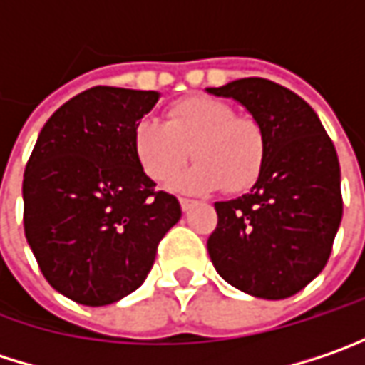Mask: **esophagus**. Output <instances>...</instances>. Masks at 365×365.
<instances>
[{
  "instance_id": "34e87169",
  "label": "esophagus",
  "mask_w": 365,
  "mask_h": 365,
  "mask_svg": "<svg viewBox=\"0 0 365 365\" xmlns=\"http://www.w3.org/2000/svg\"><path fill=\"white\" fill-rule=\"evenodd\" d=\"M180 204H182V210H190V208L196 204V200H190V198H180Z\"/></svg>"
}]
</instances>
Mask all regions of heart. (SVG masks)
Masks as SVG:
<instances>
[{
    "label": "heart",
    "mask_w": 365,
    "mask_h": 365,
    "mask_svg": "<svg viewBox=\"0 0 365 365\" xmlns=\"http://www.w3.org/2000/svg\"><path fill=\"white\" fill-rule=\"evenodd\" d=\"M132 142L140 167L159 183L173 180L192 150L198 163L175 182V187L187 192L219 187L229 194L244 192L258 180L267 155L262 125L250 115H235L231 105L210 97L173 103L165 123L140 119Z\"/></svg>",
    "instance_id": "heart-1"
}]
</instances>
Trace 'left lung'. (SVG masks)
<instances>
[{
	"instance_id": "1",
	"label": "left lung",
	"mask_w": 365,
	"mask_h": 365,
	"mask_svg": "<svg viewBox=\"0 0 365 365\" xmlns=\"http://www.w3.org/2000/svg\"><path fill=\"white\" fill-rule=\"evenodd\" d=\"M210 95L240 101L267 136L258 182L235 200L215 202L208 254L229 285L283 299L324 268L343 217L334 144L310 105L264 78H242Z\"/></svg>"
}]
</instances>
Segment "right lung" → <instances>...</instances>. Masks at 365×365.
<instances>
[{
  "mask_svg": "<svg viewBox=\"0 0 365 365\" xmlns=\"http://www.w3.org/2000/svg\"><path fill=\"white\" fill-rule=\"evenodd\" d=\"M155 91L93 86L43 125L24 169V235L47 283L82 306L130 295L182 217L134 153Z\"/></svg>",
  "mask_w": 365,
  "mask_h": 365,
  "instance_id": "right-lung-1",
  "label": "right lung"
}]
</instances>
